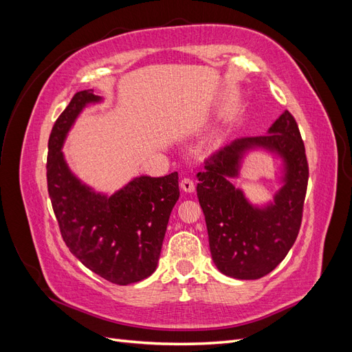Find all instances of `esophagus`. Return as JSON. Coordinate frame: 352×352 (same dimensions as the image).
Masks as SVG:
<instances>
[{"mask_svg":"<svg viewBox=\"0 0 352 352\" xmlns=\"http://www.w3.org/2000/svg\"><path fill=\"white\" fill-rule=\"evenodd\" d=\"M180 188H182L185 192H194L195 190L194 180L190 177H184L182 180H180Z\"/></svg>","mask_w":352,"mask_h":352,"instance_id":"34e87169","label":"esophagus"}]
</instances>
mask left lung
Wrapping results in <instances>:
<instances>
[{
	"label": "left lung",
	"mask_w": 352,
	"mask_h": 352,
	"mask_svg": "<svg viewBox=\"0 0 352 352\" xmlns=\"http://www.w3.org/2000/svg\"><path fill=\"white\" fill-rule=\"evenodd\" d=\"M255 146L279 153L285 162V184L274 204L264 209L252 208L230 184L243 153ZM204 163L206 170L197 175V195L206 216L212 261L230 278L260 279L282 263L301 228L308 163L296 120L285 111L267 135L235 140Z\"/></svg>",
	"instance_id": "1"
}]
</instances>
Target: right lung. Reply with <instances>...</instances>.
<instances>
[{
    "mask_svg": "<svg viewBox=\"0 0 352 352\" xmlns=\"http://www.w3.org/2000/svg\"><path fill=\"white\" fill-rule=\"evenodd\" d=\"M101 98L92 89L73 95L48 140L47 184L63 241L89 270L116 285L146 279L157 267L170 212L179 199L177 172L135 177L111 197L83 185L61 146L79 113Z\"/></svg>",
    "mask_w": 352,
    "mask_h": 352,
    "instance_id": "right-lung-1",
    "label": "right lung"
}]
</instances>
